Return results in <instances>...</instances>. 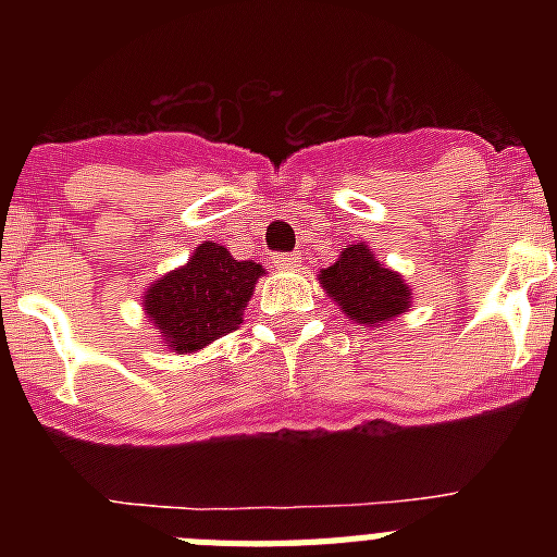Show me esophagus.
<instances>
[{
  "label": "esophagus",
  "mask_w": 557,
  "mask_h": 557,
  "mask_svg": "<svg viewBox=\"0 0 557 557\" xmlns=\"http://www.w3.org/2000/svg\"><path fill=\"white\" fill-rule=\"evenodd\" d=\"M298 259H301L298 253H273L270 256V262H273L275 268H295V264H298Z\"/></svg>",
  "instance_id": "obj_1"
}]
</instances>
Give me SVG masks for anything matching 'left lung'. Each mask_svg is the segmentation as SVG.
<instances>
[{"label":"left lung","mask_w":557,"mask_h":557,"mask_svg":"<svg viewBox=\"0 0 557 557\" xmlns=\"http://www.w3.org/2000/svg\"><path fill=\"white\" fill-rule=\"evenodd\" d=\"M321 284L343 312L357 323H385L410 307V287L393 270L382 268L368 245L339 250V259L321 273Z\"/></svg>","instance_id":"1"}]
</instances>
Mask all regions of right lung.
I'll return each instance as SVG.
<instances>
[{"label": "right lung", "mask_w": 557, "mask_h": 557, "mask_svg": "<svg viewBox=\"0 0 557 557\" xmlns=\"http://www.w3.org/2000/svg\"><path fill=\"white\" fill-rule=\"evenodd\" d=\"M262 273V264L236 262L223 245L203 243L184 268L147 289V314L172 351H198L243 323V309Z\"/></svg>", "instance_id": "add662e5"}]
</instances>
